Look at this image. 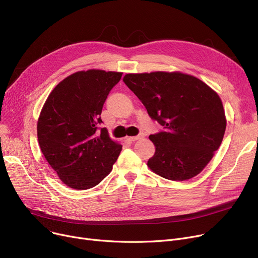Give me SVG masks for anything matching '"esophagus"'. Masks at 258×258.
Returning <instances> with one entry per match:
<instances>
[{"mask_svg": "<svg viewBox=\"0 0 258 258\" xmlns=\"http://www.w3.org/2000/svg\"><path fill=\"white\" fill-rule=\"evenodd\" d=\"M145 137L144 134H140L138 135V136H135V137H127V140L128 141H137V140H141Z\"/></svg>", "mask_w": 258, "mask_h": 258, "instance_id": "1", "label": "esophagus"}]
</instances>
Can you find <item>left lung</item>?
<instances>
[{
	"instance_id": "8db88e82",
	"label": "left lung",
	"mask_w": 258,
	"mask_h": 258,
	"mask_svg": "<svg viewBox=\"0 0 258 258\" xmlns=\"http://www.w3.org/2000/svg\"><path fill=\"white\" fill-rule=\"evenodd\" d=\"M123 81L150 117L164 127L150 136L156 152L147 166L171 181L196 177L219 150L226 131L218 93L199 78L181 72L130 73Z\"/></svg>"
}]
</instances>
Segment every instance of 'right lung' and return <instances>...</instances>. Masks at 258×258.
I'll list each match as a JSON object with an SVG mask.
<instances>
[{
    "instance_id": "right-lung-1",
    "label": "right lung",
    "mask_w": 258,
    "mask_h": 258,
    "mask_svg": "<svg viewBox=\"0 0 258 258\" xmlns=\"http://www.w3.org/2000/svg\"><path fill=\"white\" fill-rule=\"evenodd\" d=\"M121 72L79 71L52 90L37 121V139L50 166L67 185L85 190L112 171L122 145L101 127L102 106Z\"/></svg>"
}]
</instances>
